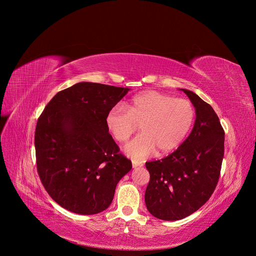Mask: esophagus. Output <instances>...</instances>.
<instances>
[{"mask_svg":"<svg viewBox=\"0 0 256 256\" xmlns=\"http://www.w3.org/2000/svg\"><path fill=\"white\" fill-rule=\"evenodd\" d=\"M132 167H134V168H137V167H139V166H142V164H141V163L136 162V160H132Z\"/></svg>","mask_w":256,"mask_h":256,"instance_id":"1","label":"esophagus"}]
</instances>
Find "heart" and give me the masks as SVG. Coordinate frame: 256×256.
Segmentation results:
<instances>
[{"label":"heart","mask_w":256,"mask_h":256,"mask_svg":"<svg viewBox=\"0 0 256 256\" xmlns=\"http://www.w3.org/2000/svg\"><path fill=\"white\" fill-rule=\"evenodd\" d=\"M194 119L195 109L189 100L146 91L126 106H113L104 124L110 135L120 143L128 141L139 126L141 134L124 147V152L134 160H143L156 150L166 154L176 150L189 134Z\"/></svg>","instance_id":"obj_1"}]
</instances>
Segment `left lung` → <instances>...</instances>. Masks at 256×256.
I'll return each instance as SVG.
<instances>
[{
    "label": "left lung",
    "mask_w": 256,
    "mask_h": 256,
    "mask_svg": "<svg viewBox=\"0 0 256 256\" xmlns=\"http://www.w3.org/2000/svg\"><path fill=\"white\" fill-rule=\"evenodd\" d=\"M180 90L195 108L192 132L176 152L145 164L150 174L145 204L164 221L184 219L206 202L217 186L224 156V130L217 114L196 93Z\"/></svg>",
    "instance_id": "left-lung-1"
}]
</instances>
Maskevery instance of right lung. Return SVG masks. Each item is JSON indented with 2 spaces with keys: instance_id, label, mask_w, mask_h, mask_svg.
<instances>
[{
  "instance_id": "add662e5",
  "label": "right lung",
  "mask_w": 256,
  "mask_h": 256,
  "mask_svg": "<svg viewBox=\"0 0 256 256\" xmlns=\"http://www.w3.org/2000/svg\"><path fill=\"white\" fill-rule=\"evenodd\" d=\"M130 88L80 82L58 92L37 121V171L46 190L67 210L98 214L111 204L132 162L104 118Z\"/></svg>"
}]
</instances>
